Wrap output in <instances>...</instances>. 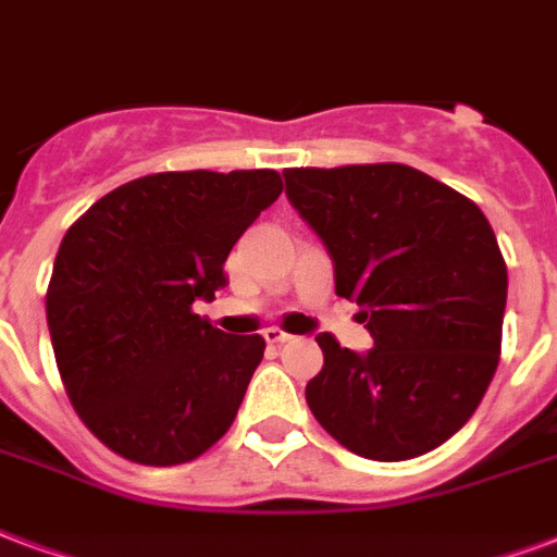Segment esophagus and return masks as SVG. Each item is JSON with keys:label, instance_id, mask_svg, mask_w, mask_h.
Instances as JSON below:
<instances>
[{"label": "esophagus", "instance_id": "34e87169", "mask_svg": "<svg viewBox=\"0 0 557 557\" xmlns=\"http://www.w3.org/2000/svg\"><path fill=\"white\" fill-rule=\"evenodd\" d=\"M265 342H269V345H286V342H292V335L277 330V326H269V330H265Z\"/></svg>", "mask_w": 557, "mask_h": 557}]
</instances>
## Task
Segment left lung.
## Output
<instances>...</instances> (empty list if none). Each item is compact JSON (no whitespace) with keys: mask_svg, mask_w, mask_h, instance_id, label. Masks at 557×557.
<instances>
[{"mask_svg":"<svg viewBox=\"0 0 557 557\" xmlns=\"http://www.w3.org/2000/svg\"><path fill=\"white\" fill-rule=\"evenodd\" d=\"M286 198L324 242L335 295L362 307L371 350L315 335V420L342 447L403 461L456 435L494 380L508 271L485 212L403 163L286 169Z\"/></svg>","mask_w":557,"mask_h":557,"instance_id":"1","label":"left lung"}]
</instances>
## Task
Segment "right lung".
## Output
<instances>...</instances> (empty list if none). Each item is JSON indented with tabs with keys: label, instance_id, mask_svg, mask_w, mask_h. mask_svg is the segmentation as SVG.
Wrapping results in <instances>:
<instances>
[{
	"label": "right lung",
	"instance_id": "1",
	"mask_svg": "<svg viewBox=\"0 0 557 557\" xmlns=\"http://www.w3.org/2000/svg\"><path fill=\"white\" fill-rule=\"evenodd\" d=\"M280 193L271 169L160 172L63 236L46 295L58 371L87 430L127 461L184 465L231 430L265 342L215 330L193 304L227 286V253Z\"/></svg>",
	"mask_w": 557,
	"mask_h": 557
}]
</instances>
